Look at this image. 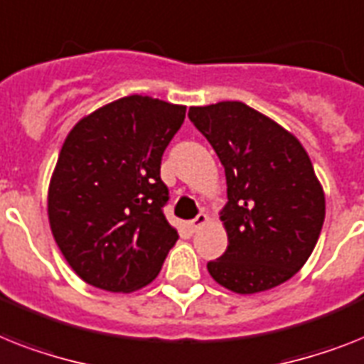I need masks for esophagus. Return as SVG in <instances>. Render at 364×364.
<instances>
[{
  "mask_svg": "<svg viewBox=\"0 0 364 364\" xmlns=\"http://www.w3.org/2000/svg\"><path fill=\"white\" fill-rule=\"evenodd\" d=\"M208 220H209V218H208V215H205V213H198L196 218H192V220H191V228L196 232V230H200L202 226H205V224H208Z\"/></svg>",
  "mask_w": 364,
  "mask_h": 364,
  "instance_id": "esophagus-1",
  "label": "esophagus"
}]
</instances>
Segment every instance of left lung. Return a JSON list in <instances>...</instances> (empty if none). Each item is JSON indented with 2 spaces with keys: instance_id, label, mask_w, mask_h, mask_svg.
Here are the masks:
<instances>
[{
  "instance_id": "obj_1",
  "label": "left lung",
  "mask_w": 364,
  "mask_h": 364,
  "mask_svg": "<svg viewBox=\"0 0 364 364\" xmlns=\"http://www.w3.org/2000/svg\"><path fill=\"white\" fill-rule=\"evenodd\" d=\"M194 123L220 159L228 203L220 220L228 249L208 264L235 294H258L289 280L314 250L326 196L294 134L239 100L192 106Z\"/></svg>"
}]
</instances>
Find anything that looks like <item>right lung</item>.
I'll return each instance as SVG.
<instances>
[{"label":"right lung","mask_w":364,"mask_h":364,"mask_svg":"<svg viewBox=\"0 0 364 364\" xmlns=\"http://www.w3.org/2000/svg\"><path fill=\"white\" fill-rule=\"evenodd\" d=\"M187 108L151 97L114 100L80 119L50 179L48 218L80 279L106 291H134L161 271L177 241L164 217L162 153Z\"/></svg>","instance_id":"1"}]
</instances>
